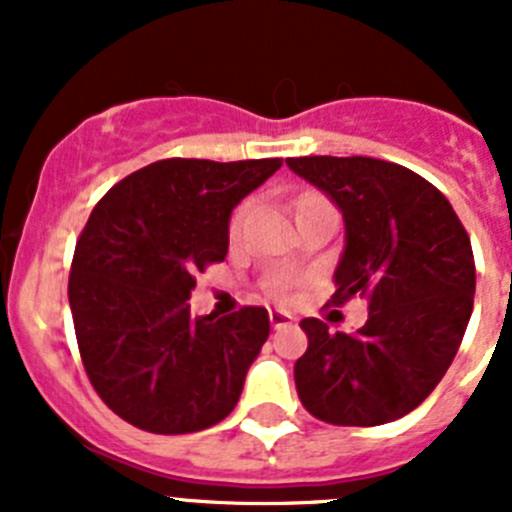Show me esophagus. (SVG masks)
Returning <instances> with one entry per match:
<instances>
[{"label":"esophagus","mask_w":512,"mask_h":512,"mask_svg":"<svg viewBox=\"0 0 512 512\" xmlns=\"http://www.w3.org/2000/svg\"><path fill=\"white\" fill-rule=\"evenodd\" d=\"M269 320H271V325H274V328H284V325H289L295 318H292V315H289V312H284V310H271Z\"/></svg>","instance_id":"1"}]
</instances>
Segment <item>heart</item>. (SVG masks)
<instances>
[{
    "label": "heart",
    "instance_id": "b5f03b06",
    "mask_svg": "<svg viewBox=\"0 0 512 512\" xmlns=\"http://www.w3.org/2000/svg\"><path fill=\"white\" fill-rule=\"evenodd\" d=\"M318 200H323V197H318V194H305V197L297 202V210H300L302 205H310V202H318ZM248 215H251V205H248V202L235 210L233 220H230V235H233V238H238V235H241ZM292 282H295V279L289 277V274H274V277L266 279V289H269L271 295L282 297V295H287V289L292 287Z\"/></svg>",
    "mask_w": 512,
    "mask_h": 512
}]
</instances>
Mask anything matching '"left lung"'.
<instances>
[{
	"label": "left lung",
	"instance_id": "8db88e82",
	"mask_svg": "<svg viewBox=\"0 0 512 512\" xmlns=\"http://www.w3.org/2000/svg\"><path fill=\"white\" fill-rule=\"evenodd\" d=\"M287 166L343 215L346 246L330 302L369 300L356 333L302 320L297 395L325 423H392L436 390L459 351L477 279L467 230L449 200L405 166L366 156H302Z\"/></svg>",
	"mask_w": 512,
	"mask_h": 512
}]
</instances>
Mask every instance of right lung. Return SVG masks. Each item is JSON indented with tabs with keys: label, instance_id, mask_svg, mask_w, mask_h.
Wrapping results in <instances>:
<instances>
[{
	"label": "right lung",
	"instance_id": "obj_1",
	"mask_svg": "<svg viewBox=\"0 0 512 512\" xmlns=\"http://www.w3.org/2000/svg\"><path fill=\"white\" fill-rule=\"evenodd\" d=\"M282 158H164L104 194L76 241L69 302L89 382L148 433L228 418L269 338V312L192 318L194 274L225 259L228 220Z\"/></svg>",
	"mask_w": 512,
	"mask_h": 512
}]
</instances>
